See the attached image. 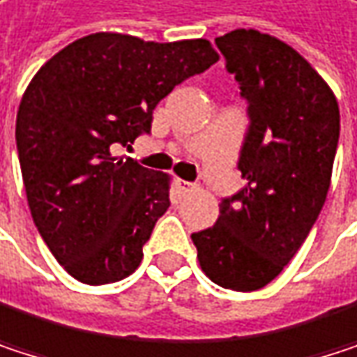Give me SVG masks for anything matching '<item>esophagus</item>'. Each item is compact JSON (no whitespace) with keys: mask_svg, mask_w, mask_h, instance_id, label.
I'll use <instances>...</instances> for the list:
<instances>
[{"mask_svg":"<svg viewBox=\"0 0 357 357\" xmlns=\"http://www.w3.org/2000/svg\"><path fill=\"white\" fill-rule=\"evenodd\" d=\"M176 187H178L183 193H191V191H195V185H193V183H187V181H176Z\"/></svg>","mask_w":357,"mask_h":357,"instance_id":"1","label":"esophagus"}]
</instances>
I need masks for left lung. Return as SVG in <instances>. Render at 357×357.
Listing matches in <instances>:
<instances>
[{
    "instance_id": "8db88e82",
    "label": "left lung",
    "mask_w": 357,
    "mask_h": 357,
    "mask_svg": "<svg viewBox=\"0 0 357 357\" xmlns=\"http://www.w3.org/2000/svg\"><path fill=\"white\" fill-rule=\"evenodd\" d=\"M216 47L248 101L237 162L248 183L220 202L216 225L191 239L216 284L256 291L291 262L324 206L339 105L320 75L270 35L237 29L218 37Z\"/></svg>"
}]
</instances>
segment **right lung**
I'll list each match as a JSON object with an SVG mask.
<instances>
[{"instance_id":"obj_1","label":"right lung","mask_w":357,"mask_h":357,"mask_svg":"<svg viewBox=\"0 0 357 357\" xmlns=\"http://www.w3.org/2000/svg\"><path fill=\"white\" fill-rule=\"evenodd\" d=\"M218 54L206 39L153 43L95 33L58 52L26 87L16 147L35 227L81 282L132 274L170 206L168 176L116 158L151 132L153 107Z\"/></svg>"}]
</instances>
